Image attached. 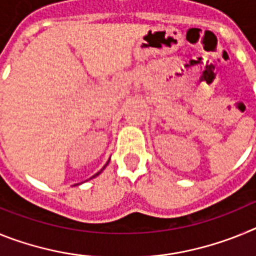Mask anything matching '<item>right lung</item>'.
I'll list each match as a JSON object with an SVG mask.
<instances>
[{
  "label": "right lung",
  "instance_id": "add662e5",
  "mask_svg": "<svg viewBox=\"0 0 256 256\" xmlns=\"http://www.w3.org/2000/svg\"><path fill=\"white\" fill-rule=\"evenodd\" d=\"M108 162H106V164L105 165H104V168L102 169H101V170L100 172H97V173L96 174H94V176H92V177L91 178H94V177H97V176H98V174H100L101 173V172H102L104 170V169H105V166H106V165H108ZM91 178H90V180H91Z\"/></svg>",
  "mask_w": 256,
  "mask_h": 256
}]
</instances>
